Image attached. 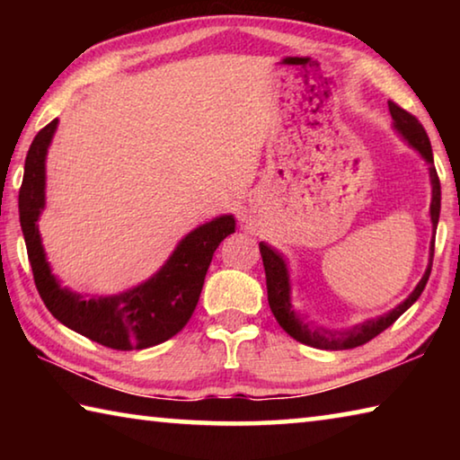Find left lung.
<instances>
[{
  "instance_id": "1",
  "label": "left lung",
  "mask_w": 460,
  "mask_h": 460,
  "mask_svg": "<svg viewBox=\"0 0 460 460\" xmlns=\"http://www.w3.org/2000/svg\"><path fill=\"white\" fill-rule=\"evenodd\" d=\"M389 113H392L394 118L395 129L408 139V144L411 147H416V150L422 154V158L428 162V168H430V182H432L430 219H432V227L436 229V225H438V217H440V181L434 168L430 139H428V134L422 128V123H420L414 115L408 113L406 109H402L398 103H394V101H389ZM260 253L263 260V270H266L268 302L278 324L282 326L292 339H296L298 342H305L308 347L326 349V351H342V349L361 347L371 339H376L379 332H384L387 326H392L420 298V294H422V290L426 288V282L432 271L434 239L430 245V263H428L426 274L422 276V279H420L416 290L411 292L398 308H394L392 313H387L379 318H373V321H365L363 324H357L349 331H326L323 326L313 329V326H308V323H302L290 305V279H288V270L282 255L276 253L274 249L268 247L266 243H260Z\"/></svg>"
}]
</instances>
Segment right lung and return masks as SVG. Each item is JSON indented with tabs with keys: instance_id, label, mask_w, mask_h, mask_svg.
Instances as JSON below:
<instances>
[{
	"instance_id": "right-lung-1",
	"label": "right lung",
	"mask_w": 460,
	"mask_h": 460,
	"mask_svg": "<svg viewBox=\"0 0 460 460\" xmlns=\"http://www.w3.org/2000/svg\"><path fill=\"white\" fill-rule=\"evenodd\" d=\"M57 123L58 119H54L38 131L30 146L18 197L20 225L38 294L57 321L103 347L131 351L172 339L197 308L215 249L225 237L235 233V219L225 215L189 233L164 268L134 290L89 300L65 290L50 274L36 225L44 208L46 150Z\"/></svg>"
}]
</instances>
